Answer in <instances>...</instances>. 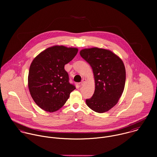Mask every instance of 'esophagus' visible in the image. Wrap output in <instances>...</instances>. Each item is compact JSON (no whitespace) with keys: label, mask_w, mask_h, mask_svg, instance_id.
Here are the masks:
<instances>
[{"label":"esophagus","mask_w":157,"mask_h":157,"mask_svg":"<svg viewBox=\"0 0 157 157\" xmlns=\"http://www.w3.org/2000/svg\"><path fill=\"white\" fill-rule=\"evenodd\" d=\"M86 81V79H83L82 80V81L81 82V86H82V85L85 83Z\"/></svg>","instance_id":"obj_1"}]
</instances>
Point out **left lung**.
Wrapping results in <instances>:
<instances>
[{
	"mask_svg": "<svg viewBox=\"0 0 157 157\" xmlns=\"http://www.w3.org/2000/svg\"><path fill=\"white\" fill-rule=\"evenodd\" d=\"M80 55L91 66L95 81L94 94L86 104L96 112H105L117 104L124 91L123 62L110 50L96 47L82 50Z\"/></svg>",
	"mask_w": 157,
	"mask_h": 157,
	"instance_id": "left-lung-1",
	"label": "left lung"
}]
</instances>
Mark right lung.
<instances>
[{
  "label": "right lung",
  "mask_w": 157,
  "mask_h": 157,
  "mask_svg": "<svg viewBox=\"0 0 157 157\" xmlns=\"http://www.w3.org/2000/svg\"><path fill=\"white\" fill-rule=\"evenodd\" d=\"M76 48L53 46L47 48L33 61L29 73V88L36 104L45 111L61 108L76 87L69 82L64 65L78 53Z\"/></svg>",
  "instance_id": "right-lung-1"
}]
</instances>
